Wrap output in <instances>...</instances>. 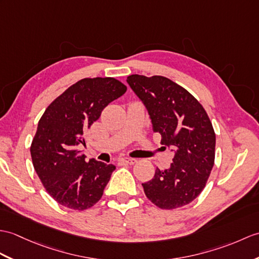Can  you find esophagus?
Listing matches in <instances>:
<instances>
[{"label": "esophagus", "mask_w": 259, "mask_h": 259, "mask_svg": "<svg viewBox=\"0 0 259 259\" xmlns=\"http://www.w3.org/2000/svg\"><path fill=\"white\" fill-rule=\"evenodd\" d=\"M119 162L120 163H123V164H135L136 162H137V160L136 159H134V158H122V159H120L119 160Z\"/></svg>", "instance_id": "1"}]
</instances>
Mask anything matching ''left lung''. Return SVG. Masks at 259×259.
I'll use <instances>...</instances> for the list:
<instances>
[{"mask_svg":"<svg viewBox=\"0 0 259 259\" xmlns=\"http://www.w3.org/2000/svg\"><path fill=\"white\" fill-rule=\"evenodd\" d=\"M127 82L146 105L161 144L174 150L170 169L157 167L153 179L142 184L144 193L162 209L184 206L200 195L213 169L211 120L194 96L169 78L130 75Z\"/></svg>","mask_w":259,"mask_h":259,"instance_id":"1","label":"left lung"}]
</instances>
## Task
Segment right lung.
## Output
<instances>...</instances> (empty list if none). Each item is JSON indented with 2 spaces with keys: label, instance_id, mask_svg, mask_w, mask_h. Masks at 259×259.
Masks as SVG:
<instances>
[{
  "label": "right lung",
  "instance_id": "obj_1",
  "mask_svg": "<svg viewBox=\"0 0 259 259\" xmlns=\"http://www.w3.org/2000/svg\"><path fill=\"white\" fill-rule=\"evenodd\" d=\"M127 86L116 78H83L46 108L31 144L34 169L41 184L61 205L76 211L94 206L116 166L95 159L86 162L77 148L83 134Z\"/></svg>",
  "mask_w": 259,
  "mask_h": 259
}]
</instances>
